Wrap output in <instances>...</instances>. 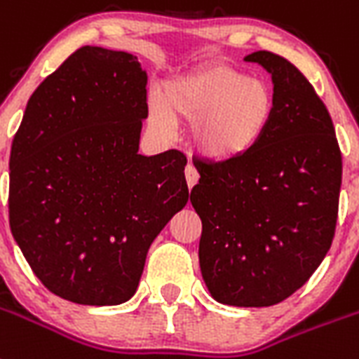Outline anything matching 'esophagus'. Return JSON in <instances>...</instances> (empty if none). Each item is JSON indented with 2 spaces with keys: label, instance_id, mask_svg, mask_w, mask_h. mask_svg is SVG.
Instances as JSON below:
<instances>
[{
  "label": "esophagus",
  "instance_id": "obj_1",
  "mask_svg": "<svg viewBox=\"0 0 359 359\" xmlns=\"http://www.w3.org/2000/svg\"><path fill=\"white\" fill-rule=\"evenodd\" d=\"M184 173H186V182H188V188L191 189L193 186L198 182L197 168L193 166V164H188V166H186V170H184Z\"/></svg>",
  "mask_w": 359,
  "mask_h": 359
}]
</instances>
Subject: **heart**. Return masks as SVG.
<instances>
[{"label": "heart", "instance_id": "heart-1", "mask_svg": "<svg viewBox=\"0 0 359 359\" xmlns=\"http://www.w3.org/2000/svg\"><path fill=\"white\" fill-rule=\"evenodd\" d=\"M276 110L274 92L229 65L215 63L175 77L149 102V119L168 133L176 119L195 124L193 139L201 154L229 161L249 154L264 139Z\"/></svg>", "mask_w": 359, "mask_h": 359}]
</instances>
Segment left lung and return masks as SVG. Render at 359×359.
I'll list each match as a JSON object with an SVG mask.
<instances>
[{
  "label": "left lung",
  "mask_w": 359,
  "mask_h": 359,
  "mask_svg": "<svg viewBox=\"0 0 359 359\" xmlns=\"http://www.w3.org/2000/svg\"><path fill=\"white\" fill-rule=\"evenodd\" d=\"M245 61L273 77L269 130L242 157L198 158L189 201L202 220L198 258L211 296L269 307L298 291L332 244L341 151L325 104L294 65L267 50Z\"/></svg>",
  "instance_id": "obj_1"
}]
</instances>
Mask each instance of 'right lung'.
Returning a JSON list of instances; mask_svg holds the SVG:
<instances>
[{"instance_id":"add662e5","label":"right lung","mask_w":359,"mask_h":359,"mask_svg":"<svg viewBox=\"0 0 359 359\" xmlns=\"http://www.w3.org/2000/svg\"><path fill=\"white\" fill-rule=\"evenodd\" d=\"M148 76L128 52L83 46L30 95L11 149L8 220L34 274L81 305H119L189 198L179 149L139 154Z\"/></svg>"}]
</instances>
